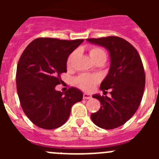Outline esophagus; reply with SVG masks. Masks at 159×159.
<instances>
[{
	"label": "esophagus",
	"mask_w": 159,
	"mask_h": 159,
	"mask_svg": "<svg viewBox=\"0 0 159 159\" xmlns=\"http://www.w3.org/2000/svg\"><path fill=\"white\" fill-rule=\"evenodd\" d=\"M84 99H91L92 98V95H90V94H88V93H84Z\"/></svg>",
	"instance_id": "esophagus-1"
}]
</instances>
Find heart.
Listing matches in <instances>:
<instances>
[{"instance_id": "obj_1", "label": "heart", "mask_w": 159, "mask_h": 159, "mask_svg": "<svg viewBox=\"0 0 159 159\" xmlns=\"http://www.w3.org/2000/svg\"><path fill=\"white\" fill-rule=\"evenodd\" d=\"M89 54L90 57H92L93 61H96L100 59H107L106 52L102 48L99 47H92L89 49ZM77 56V52H73L70 55L67 60V67H71L73 64V61L75 60V57ZM99 78L97 75H88V74H83L78 76L76 78V84L80 88L84 91H92L95 86V84L99 82Z\"/></svg>"}]
</instances>
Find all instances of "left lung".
<instances>
[{"instance_id": "8db88e82", "label": "left lung", "mask_w": 159, "mask_h": 159, "mask_svg": "<svg viewBox=\"0 0 159 159\" xmlns=\"http://www.w3.org/2000/svg\"><path fill=\"white\" fill-rule=\"evenodd\" d=\"M87 40L104 47L111 57L109 72L101 83L100 90L107 92L111 89V97L92 95L102 106L91 115V119L101 128H117L134 116L140 105L146 82L143 62L137 50L123 38L107 36Z\"/></svg>"}]
</instances>
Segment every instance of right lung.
<instances>
[{"mask_svg": "<svg viewBox=\"0 0 159 159\" xmlns=\"http://www.w3.org/2000/svg\"><path fill=\"white\" fill-rule=\"evenodd\" d=\"M84 40L37 38L26 47L16 68V90L25 114L36 126L46 130L61 127L71 107L83 99L81 91L55 89L60 75L67 72V57Z\"/></svg>", "mask_w": 159, "mask_h": 159, "instance_id": "obj_1", "label": "right lung"}]
</instances>
